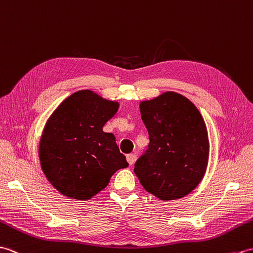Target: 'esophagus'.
Returning <instances> with one entry per match:
<instances>
[{
    "label": "esophagus",
    "instance_id": "esophagus-1",
    "mask_svg": "<svg viewBox=\"0 0 253 253\" xmlns=\"http://www.w3.org/2000/svg\"><path fill=\"white\" fill-rule=\"evenodd\" d=\"M126 160L128 162V165H134V162H135L136 160V155L135 154H128L126 156Z\"/></svg>",
    "mask_w": 253,
    "mask_h": 253
}]
</instances>
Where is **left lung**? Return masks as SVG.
I'll return each mask as SVG.
<instances>
[{
  "label": "left lung",
  "instance_id": "obj_1",
  "mask_svg": "<svg viewBox=\"0 0 253 253\" xmlns=\"http://www.w3.org/2000/svg\"><path fill=\"white\" fill-rule=\"evenodd\" d=\"M139 109L150 142L134 172L157 198H182L197 187L207 170L210 145L204 118L175 92L144 100Z\"/></svg>",
  "mask_w": 253,
  "mask_h": 253
}]
</instances>
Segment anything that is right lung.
I'll use <instances>...</instances> for the list:
<instances>
[{
	"instance_id": "1",
	"label": "right lung",
	"mask_w": 253,
	"mask_h": 253,
	"mask_svg": "<svg viewBox=\"0 0 253 253\" xmlns=\"http://www.w3.org/2000/svg\"><path fill=\"white\" fill-rule=\"evenodd\" d=\"M119 103L81 89L61 102L44 126L39 158L47 181L68 198L88 200L126 168L112 133L103 131Z\"/></svg>"
}]
</instances>
